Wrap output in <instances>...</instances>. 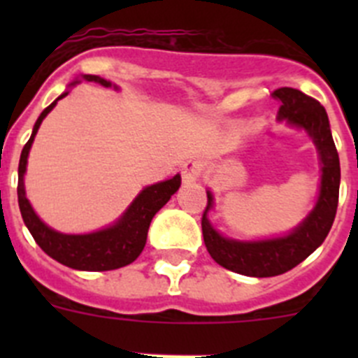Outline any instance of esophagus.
I'll list each match as a JSON object with an SVG mask.
<instances>
[{
  "label": "esophagus",
  "instance_id": "34e87169",
  "mask_svg": "<svg viewBox=\"0 0 358 358\" xmlns=\"http://www.w3.org/2000/svg\"><path fill=\"white\" fill-rule=\"evenodd\" d=\"M202 164L199 161H186L182 164V181L185 182H194L197 181L199 176H201Z\"/></svg>",
  "mask_w": 358,
  "mask_h": 358
}]
</instances>
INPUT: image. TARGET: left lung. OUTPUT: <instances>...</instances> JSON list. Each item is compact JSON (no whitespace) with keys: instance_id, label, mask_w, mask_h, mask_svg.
<instances>
[{"instance_id":"1","label":"left lung","mask_w":358,"mask_h":358,"mask_svg":"<svg viewBox=\"0 0 358 358\" xmlns=\"http://www.w3.org/2000/svg\"><path fill=\"white\" fill-rule=\"evenodd\" d=\"M273 96L281 102L278 122L305 131L317 148L321 182L314 210L303 218L301 224H297L287 235L262 240H235L220 235L208 218L215 206L213 194L208 189V206L202 215V236L208 252L227 271L251 278L278 276L308 258L330 233L339 204V154L324 107L292 87H280Z\"/></svg>"}]
</instances>
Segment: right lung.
Instances as JSON below:
<instances>
[{
  "instance_id": "1",
  "label": "right lung",
  "mask_w": 358,
  "mask_h": 358,
  "mask_svg": "<svg viewBox=\"0 0 358 358\" xmlns=\"http://www.w3.org/2000/svg\"><path fill=\"white\" fill-rule=\"evenodd\" d=\"M82 78L87 82H96L103 87H115L106 78L98 75H82ZM73 80L69 87L78 84ZM69 91H64L55 102L50 103L46 109L41 113L37 118L34 131H31L30 140L23 147L21 157H19L17 169V202L21 217L27 224L28 231L31 233L34 240L41 249L53 260L66 267L77 268V271H115V268L125 267L141 255L145 243H147V233L150 227L152 218L161 208L170 201L181 186V176L177 173L172 179L156 182V185L145 186L140 194L136 195L134 201L129 204V208L122 213V217L103 229L93 231V233H84V235H66L61 231L52 229L43 222L39 215L34 211L30 201L27 199V189H24V172H27L28 154H30L31 143L39 131L43 120L48 116L50 110L57 106V102L64 98Z\"/></svg>"
}]
</instances>
